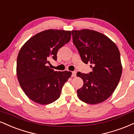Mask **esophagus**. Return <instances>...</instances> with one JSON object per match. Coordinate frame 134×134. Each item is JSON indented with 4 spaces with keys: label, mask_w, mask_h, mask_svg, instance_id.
Masks as SVG:
<instances>
[{
    "label": "esophagus",
    "mask_w": 134,
    "mask_h": 134,
    "mask_svg": "<svg viewBox=\"0 0 134 134\" xmlns=\"http://www.w3.org/2000/svg\"><path fill=\"white\" fill-rule=\"evenodd\" d=\"M76 74H77V72L76 71H74L72 72V77H75L76 76Z\"/></svg>",
    "instance_id": "obj_1"
}]
</instances>
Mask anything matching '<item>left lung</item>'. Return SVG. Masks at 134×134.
Returning a JSON list of instances; mask_svg holds the SVG:
<instances>
[{
    "label": "left lung",
    "instance_id": "obj_1",
    "mask_svg": "<svg viewBox=\"0 0 134 134\" xmlns=\"http://www.w3.org/2000/svg\"><path fill=\"white\" fill-rule=\"evenodd\" d=\"M73 43L82 60L91 63L92 72H77L83 85L77 90V96L87 104H99L113 93L122 72L120 52L109 37L95 30L72 31Z\"/></svg>",
    "mask_w": 134,
    "mask_h": 134
}]
</instances>
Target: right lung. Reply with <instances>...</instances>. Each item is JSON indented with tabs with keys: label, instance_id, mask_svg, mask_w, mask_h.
<instances>
[{
	"label": "right lung",
	"instance_id": "obj_1",
	"mask_svg": "<svg viewBox=\"0 0 134 134\" xmlns=\"http://www.w3.org/2000/svg\"><path fill=\"white\" fill-rule=\"evenodd\" d=\"M70 31L44 30L30 38L20 49L17 60V79L24 93L34 102L49 104L60 97L72 72L54 71L48 64L51 59L57 60L58 51L70 41Z\"/></svg>",
	"mask_w": 134,
	"mask_h": 134
}]
</instances>
